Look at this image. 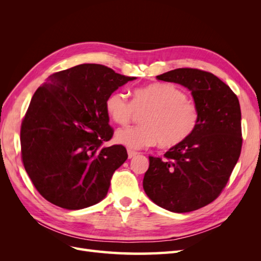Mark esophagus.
Returning <instances> with one entry per match:
<instances>
[{"label":"esophagus","instance_id":"34e87169","mask_svg":"<svg viewBox=\"0 0 261 261\" xmlns=\"http://www.w3.org/2000/svg\"><path fill=\"white\" fill-rule=\"evenodd\" d=\"M127 153H128V159H132V158L136 156L138 154V152L134 151V150H127Z\"/></svg>","mask_w":261,"mask_h":261}]
</instances>
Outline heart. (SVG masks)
Listing matches in <instances>:
<instances>
[{
	"label": "heart",
	"mask_w": 261,
	"mask_h": 261,
	"mask_svg": "<svg viewBox=\"0 0 261 261\" xmlns=\"http://www.w3.org/2000/svg\"><path fill=\"white\" fill-rule=\"evenodd\" d=\"M108 116L118 125L130 122L135 112H145L141 125L118 129L115 140L132 149L159 143L164 149L174 148L191 137L199 123V109L185 91L174 85L154 83L138 87L132 92V102L115 90L106 98Z\"/></svg>",
	"instance_id": "heart-1"
}]
</instances>
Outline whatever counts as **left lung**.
Segmentation results:
<instances>
[{
	"instance_id": "obj_1",
	"label": "left lung",
	"mask_w": 261,
	"mask_h": 261,
	"mask_svg": "<svg viewBox=\"0 0 261 261\" xmlns=\"http://www.w3.org/2000/svg\"><path fill=\"white\" fill-rule=\"evenodd\" d=\"M158 80L184 86L199 109V123L164 159L149 156L144 191L158 206L183 213L207 206L226 185L242 149L241 107L230 87L211 73L177 68Z\"/></svg>"
}]
</instances>
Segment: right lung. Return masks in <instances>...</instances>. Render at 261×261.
Segmentation results:
<instances>
[{"mask_svg": "<svg viewBox=\"0 0 261 261\" xmlns=\"http://www.w3.org/2000/svg\"><path fill=\"white\" fill-rule=\"evenodd\" d=\"M136 80L100 64L52 74L30 101L20 129L23 167L40 195L55 206L78 210L100 202L127 159L112 138L105 101Z\"/></svg>", "mask_w": 261, "mask_h": 261, "instance_id": "obj_1", "label": "right lung"}]
</instances>
